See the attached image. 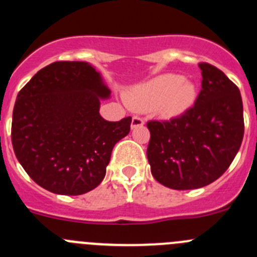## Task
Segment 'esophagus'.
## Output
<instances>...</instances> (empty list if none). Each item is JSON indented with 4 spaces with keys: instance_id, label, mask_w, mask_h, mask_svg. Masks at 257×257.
Listing matches in <instances>:
<instances>
[{
    "instance_id": "1",
    "label": "esophagus",
    "mask_w": 257,
    "mask_h": 257,
    "mask_svg": "<svg viewBox=\"0 0 257 257\" xmlns=\"http://www.w3.org/2000/svg\"><path fill=\"white\" fill-rule=\"evenodd\" d=\"M143 124H144V118L139 117V115H134L133 121H131V128L143 126Z\"/></svg>"
}]
</instances>
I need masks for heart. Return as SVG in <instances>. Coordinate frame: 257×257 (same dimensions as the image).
<instances>
[{
	"label": "heart",
	"mask_w": 257,
	"mask_h": 257,
	"mask_svg": "<svg viewBox=\"0 0 257 257\" xmlns=\"http://www.w3.org/2000/svg\"><path fill=\"white\" fill-rule=\"evenodd\" d=\"M196 94L193 82L176 74H163L131 87L124 99L136 110L154 109L161 117L174 118L190 108Z\"/></svg>",
	"instance_id": "b5f03b06"
}]
</instances>
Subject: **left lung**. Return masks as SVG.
<instances>
[{
	"instance_id": "1",
	"label": "left lung",
	"mask_w": 257,
	"mask_h": 257,
	"mask_svg": "<svg viewBox=\"0 0 257 257\" xmlns=\"http://www.w3.org/2000/svg\"><path fill=\"white\" fill-rule=\"evenodd\" d=\"M202 90L180 117L149 121L147 156L153 178L171 189H198L228 170L242 144L239 88L213 65L201 63Z\"/></svg>"
}]
</instances>
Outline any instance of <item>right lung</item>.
Returning a JSON list of instances; mask_svg holds the SVG:
<instances>
[{
    "label": "right lung",
    "instance_id": "obj_1",
    "mask_svg": "<svg viewBox=\"0 0 257 257\" xmlns=\"http://www.w3.org/2000/svg\"><path fill=\"white\" fill-rule=\"evenodd\" d=\"M109 96L101 74L86 61H55L32 77L18 94L11 124L14 152L32 180L65 196L103 181L113 147L131 124V117H101L100 100Z\"/></svg>",
    "mask_w": 257,
    "mask_h": 257
}]
</instances>
